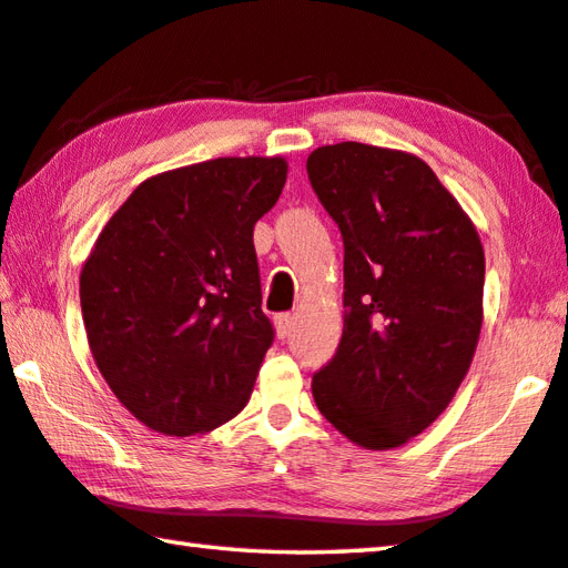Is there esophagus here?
<instances>
[{
  "label": "esophagus",
  "instance_id": "34e87169",
  "mask_svg": "<svg viewBox=\"0 0 568 568\" xmlns=\"http://www.w3.org/2000/svg\"><path fill=\"white\" fill-rule=\"evenodd\" d=\"M274 324H276V336H278V339H286V336H290L292 329H294V316L292 314H278L276 320H274Z\"/></svg>",
  "mask_w": 568,
  "mask_h": 568
}]
</instances>
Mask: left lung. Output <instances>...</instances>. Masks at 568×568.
Wrapping results in <instances>:
<instances>
[{
  "label": "left lung",
  "instance_id": "obj_1",
  "mask_svg": "<svg viewBox=\"0 0 568 568\" xmlns=\"http://www.w3.org/2000/svg\"><path fill=\"white\" fill-rule=\"evenodd\" d=\"M312 189L344 239V334L312 379L334 429L364 449L436 422L484 320V246L419 156L359 142L314 149Z\"/></svg>",
  "mask_w": 568,
  "mask_h": 568
}]
</instances>
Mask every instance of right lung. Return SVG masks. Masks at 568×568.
I'll use <instances>...</instances> for the list:
<instances>
[{"instance_id":"add662e5","label":"right lung","mask_w":568,"mask_h":568,"mask_svg":"<svg viewBox=\"0 0 568 568\" xmlns=\"http://www.w3.org/2000/svg\"><path fill=\"white\" fill-rule=\"evenodd\" d=\"M286 182L282 156H222L139 184L79 276L97 369L149 429L212 432L244 409L274 342L254 224Z\"/></svg>"}]
</instances>
